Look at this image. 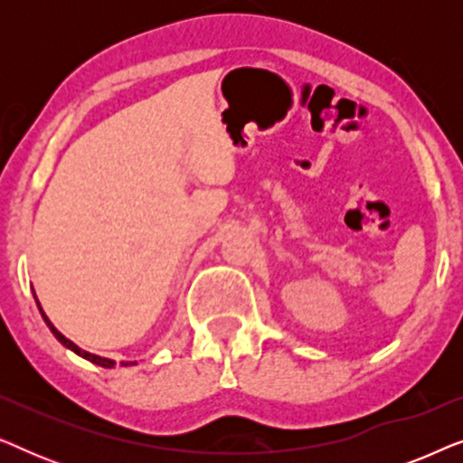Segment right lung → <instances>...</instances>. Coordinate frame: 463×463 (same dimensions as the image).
<instances>
[{"instance_id": "obj_1", "label": "right lung", "mask_w": 463, "mask_h": 463, "mask_svg": "<svg viewBox=\"0 0 463 463\" xmlns=\"http://www.w3.org/2000/svg\"><path fill=\"white\" fill-rule=\"evenodd\" d=\"M35 301H37V297H35ZM37 307H40V312H42V318H43V320H46V325H48V328H50V331H52V335H54V337H56V339H59L62 345H65V347H69V350H71V352H75V354H78V356H81V358H86V360H90V363H94V364H99V366H105V369H111V366H116V360H109V358L97 356V354H90V352L81 350V347H78V345H75L71 339H67V337H65V335H62V333L59 331V328H56V326L52 325V322H50V320H48V316H46V314H43V309H42V306H40V301H37ZM122 364H128V363H122ZM130 364H135V363H130Z\"/></svg>"}]
</instances>
